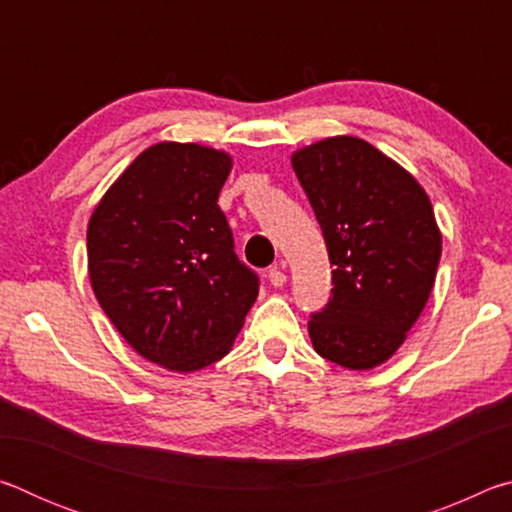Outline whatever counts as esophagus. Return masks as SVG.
Returning <instances> with one entry per match:
<instances>
[{"mask_svg": "<svg viewBox=\"0 0 512 512\" xmlns=\"http://www.w3.org/2000/svg\"><path fill=\"white\" fill-rule=\"evenodd\" d=\"M268 282H271L273 287H282V284L287 282V275H284V262H277L268 268Z\"/></svg>", "mask_w": 512, "mask_h": 512, "instance_id": "obj_1", "label": "esophagus"}]
</instances>
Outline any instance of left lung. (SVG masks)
I'll return each mask as SVG.
<instances>
[{
    "label": "left lung",
    "instance_id": "obj_1",
    "mask_svg": "<svg viewBox=\"0 0 512 512\" xmlns=\"http://www.w3.org/2000/svg\"><path fill=\"white\" fill-rule=\"evenodd\" d=\"M291 162L334 266L327 305L307 323L311 343L343 368H375L404 343L436 282L440 230L429 198L359 137H329Z\"/></svg>",
    "mask_w": 512,
    "mask_h": 512
}]
</instances>
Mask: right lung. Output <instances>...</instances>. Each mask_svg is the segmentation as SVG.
I'll return each mask as SVG.
<instances>
[{
	"instance_id": "right-lung-1",
	"label": "right lung",
	"mask_w": 512,
	"mask_h": 512,
	"mask_svg": "<svg viewBox=\"0 0 512 512\" xmlns=\"http://www.w3.org/2000/svg\"><path fill=\"white\" fill-rule=\"evenodd\" d=\"M232 162L162 142L135 158L88 225L90 282L128 345L158 366L201 370L230 350L259 293L216 205Z\"/></svg>"
}]
</instances>
